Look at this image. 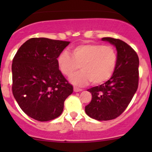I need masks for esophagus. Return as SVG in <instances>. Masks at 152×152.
<instances>
[{"label": "esophagus", "mask_w": 152, "mask_h": 152, "mask_svg": "<svg viewBox=\"0 0 152 152\" xmlns=\"http://www.w3.org/2000/svg\"><path fill=\"white\" fill-rule=\"evenodd\" d=\"M73 90H74V92H76V93H77V92H80V91H82V89H80V88H79V87H73Z\"/></svg>", "instance_id": "34e87169"}]
</instances>
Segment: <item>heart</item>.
I'll use <instances>...</instances> for the list:
<instances>
[{"mask_svg": "<svg viewBox=\"0 0 152 152\" xmlns=\"http://www.w3.org/2000/svg\"><path fill=\"white\" fill-rule=\"evenodd\" d=\"M117 53L110 45L82 44L71 49V55L63 51L57 58V65L63 75L70 76L80 67L82 71L70 78V82L82 86L91 82L99 85L107 82L117 65Z\"/></svg>", "mask_w": 152, "mask_h": 152, "instance_id": "obj_1", "label": "heart"}]
</instances>
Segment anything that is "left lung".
<instances>
[{"instance_id": "1", "label": "left lung", "mask_w": 152, "mask_h": 152, "mask_svg": "<svg viewBox=\"0 0 152 152\" xmlns=\"http://www.w3.org/2000/svg\"><path fill=\"white\" fill-rule=\"evenodd\" d=\"M117 50V65L105 83L87 90L92 100L85 107L86 114L98 121H109L124 113L138 87L139 59L137 53L124 41L104 37Z\"/></svg>"}]
</instances>
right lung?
<instances>
[{"mask_svg":"<svg viewBox=\"0 0 152 152\" xmlns=\"http://www.w3.org/2000/svg\"><path fill=\"white\" fill-rule=\"evenodd\" d=\"M70 42L31 38L24 42L12 61V93L21 110L39 121L62 114L65 99L73 93L59 70L57 58Z\"/></svg>","mask_w":152,"mask_h":152,"instance_id":"right-lung-1","label":"right lung"}]
</instances>
